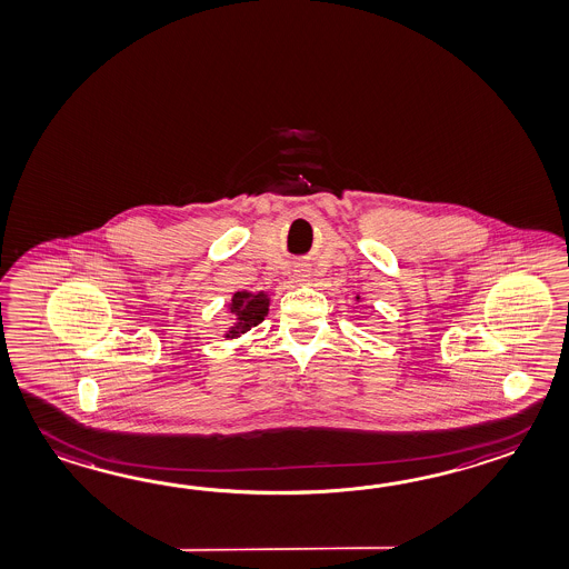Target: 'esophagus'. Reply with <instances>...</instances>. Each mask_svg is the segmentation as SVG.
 Masks as SVG:
<instances>
[{
  "label": "esophagus",
  "instance_id": "34e87169",
  "mask_svg": "<svg viewBox=\"0 0 569 569\" xmlns=\"http://www.w3.org/2000/svg\"><path fill=\"white\" fill-rule=\"evenodd\" d=\"M296 278H298V281H306L308 276H306V271H303V269H296Z\"/></svg>",
  "mask_w": 569,
  "mask_h": 569
}]
</instances>
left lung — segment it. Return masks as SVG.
<instances>
[{"instance_id":"1","label":"left lung","mask_w":569,"mask_h":569,"mask_svg":"<svg viewBox=\"0 0 569 569\" xmlns=\"http://www.w3.org/2000/svg\"><path fill=\"white\" fill-rule=\"evenodd\" d=\"M357 300H359V298H357Z\"/></svg>"}]
</instances>
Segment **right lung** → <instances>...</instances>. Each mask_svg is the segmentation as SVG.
Wrapping results in <instances>:
<instances>
[{
  "mask_svg": "<svg viewBox=\"0 0 569 569\" xmlns=\"http://www.w3.org/2000/svg\"><path fill=\"white\" fill-rule=\"evenodd\" d=\"M230 315L237 316L234 327L227 330V339H237L240 335H244L247 330L253 329L259 322L266 320L269 312V298L266 291H237L228 306Z\"/></svg>",
  "mask_w": 569,
  "mask_h": 569,
  "instance_id": "1",
  "label": "right lung"
}]
</instances>
